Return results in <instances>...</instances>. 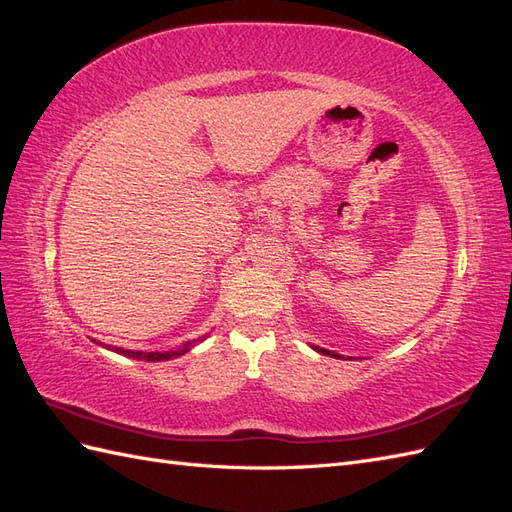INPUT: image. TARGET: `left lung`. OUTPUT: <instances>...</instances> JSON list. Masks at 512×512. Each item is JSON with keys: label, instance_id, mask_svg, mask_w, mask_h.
<instances>
[{"label": "left lung", "instance_id": "obj_1", "mask_svg": "<svg viewBox=\"0 0 512 512\" xmlns=\"http://www.w3.org/2000/svg\"><path fill=\"white\" fill-rule=\"evenodd\" d=\"M316 350H318L320 354H329V356H335V359H337V356H339V354H335V352H331V350H324V348H316Z\"/></svg>", "mask_w": 512, "mask_h": 512}]
</instances>
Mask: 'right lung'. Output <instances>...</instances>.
Segmentation results:
<instances>
[{"label":"right lung","instance_id":"1","mask_svg":"<svg viewBox=\"0 0 512 512\" xmlns=\"http://www.w3.org/2000/svg\"><path fill=\"white\" fill-rule=\"evenodd\" d=\"M190 350V344H185L183 348L175 350V352H134V350H123V348H115L117 354H126V356H132V359H138V361H168V359H175V356L188 352Z\"/></svg>","mask_w":512,"mask_h":512}]
</instances>
